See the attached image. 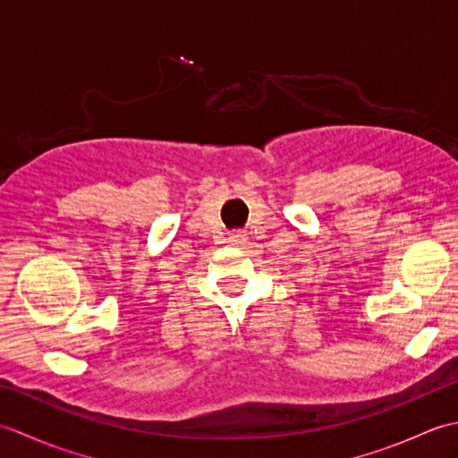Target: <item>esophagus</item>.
Instances as JSON below:
<instances>
[{
  "mask_svg": "<svg viewBox=\"0 0 458 458\" xmlns=\"http://www.w3.org/2000/svg\"><path fill=\"white\" fill-rule=\"evenodd\" d=\"M228 244L230 246H240V244H244L246 242V234H242V232H234V234H228Z\"/></svg>",
  "mask_w": 458,
  "mask_h": 458,
  "instance_id": "esophagus-1",
  "label": "esophagus"
}]
</instances>
